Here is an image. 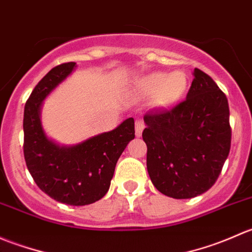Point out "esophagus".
Segmentation results:
<instances>
[{
	"mask_svg": "<svg viewBox=\"0 0 252 252\" xmlns=\"http://www.w3.org/2000/svg\"><path fill=\"white\" fill-rule=\"evenodd\" d=\"M144 128H145V124L141 119L135 121V135L138 136V138H140L142 135V130H144Z\"/></svg>",
	"mask_w": 252,
	"mask_h": 252,
	"instance_id": "esophagus-1",
	"label": "esophagus"
}]
</instances>
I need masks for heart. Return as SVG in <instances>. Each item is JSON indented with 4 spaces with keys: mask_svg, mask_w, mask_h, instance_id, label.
<instances>
[{
    "mask_svg": "<svg viewBox=\"0 0 252 252\" xmlns=\"http://www.w3.org/2000/svg\"><path fill=\"white\" fill-rule=\"evenodd\" d=\"M189 88L188 75L182 70L151 72L142 75L134 84V94L139 97H151L150 103L157 110H169L177 106L187 95Z\"/></svg>",
    "mask_w": 252,
    "mask_h": 252,
    "instance_id": "obj_1",
    "label": "heart"
}]
</instances>
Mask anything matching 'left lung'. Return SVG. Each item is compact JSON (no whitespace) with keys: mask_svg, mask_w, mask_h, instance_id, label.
Masks as SVG:
<instances>
[{"mask_svg":"<svg viewBox=\"0 0 252 252\" xmlns=\"http://www.w3.org/2000/svg\"><path fill=\"white\" fill-rule=\"evenodd\" d=\"M187 100L172 111L144 117L146 166L156 189L191 199L216 183L229 155V106L213 79L195 68Z\"/></svg>","mask_w":252,"mask_h":252,"instance_id":"8db88e82","label":"left lung"}]
</instances>
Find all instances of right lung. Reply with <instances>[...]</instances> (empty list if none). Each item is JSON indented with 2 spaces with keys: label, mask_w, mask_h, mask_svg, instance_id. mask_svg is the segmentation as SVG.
Returning a JSON list of instances; mask_svg holds the SVG:
<instances>
[{
  "label": "right lung",
  "mask_w": 252,
  "mask_h": 252,
  "mask_svg": "<svg viewBox=\"0 0 252 252\" xmlns=\"http://www.w3.org/2000/svg\"><path fill=\"white\" fill-rule=\"evenodd\" d=\"M77 68L63 63L39 81L24 107V157L37 187L53 200L70 206L90 205L108 191L122 152L134 138V119L126 118L113 130L73 145H61L47 135L41 123L46 97Z\"/></svg>",
  "instance_id": "add662e5"
}]
</instances>
